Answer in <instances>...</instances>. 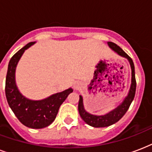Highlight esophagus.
I'll list each match as a JSON object with an SVG mask.
<instances>
[{"label": "esophagus", "instance_id": "esophagus-1", "mask_svg": "<svg viewBox=\"0 0 152 152\" xmlns=\"http://www.w3.org/2000/svg\"><path fill=\"white\" fill-rule=\"evenodd\" d=\"M80 87H81V82H75L74 83V88H75V89H80Z\"/></svg>", "mask_w": 152, "mask_h": 152}]
</instances>
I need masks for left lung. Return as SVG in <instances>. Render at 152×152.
Wrapping results in <instances>:
<instances>
[{
  "label": "left lung",
  "instance_id": "1",
  "mask_svg": "<svg viewBox=\"0 0 152 152\" xmlns=\"http://www.w3.org/2000/svg\"><path fill=\"white\" fill-rule=\"evenodd\" d=\"M107 43H108V46L113 50L114 52L116 53L121 57L126 58L129 61L130 67H131V85H130L128 94L124 97L122 102L120 103L115 109L104 115H96V114H92L87 112L85 109L83 97L82 95H80L79 102H78V112H79L80 116L87 124L94 127V128H104V127H108L116 123L120 119L122 118V116H124V114L126 113L130 104L133 101L135 94H136V82L133 61L119 46L116 45V43H113V42H108Z\"/></svg>",
  "mask_w": 152,
  "mask_h": 152
}]
</instances>
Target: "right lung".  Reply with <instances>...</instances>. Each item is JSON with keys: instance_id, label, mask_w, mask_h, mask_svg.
Returning a JSON list of instances; mask_svg holds the SVG:
<instances>
[{"instance_id": "obj_1", "label": "right lung", "mask_w": 152, "mask_h": 152, "mask_svg": "<svg viewBox=\"0 0 152 152\" xmlns=\"http://www.w3.org/2000/svg\"><path fill=\"white\" fill-rule=\"evenodd\" d=\"M36 42L28 43L12 57L8 66L5 95L7 102L21 123L31 129H43L55 121L59 107L73 92L72 88L56 93L41 100H31L21 94L16 82V70L19 61L27 49Z\"/></svg>"}]
</instances>
